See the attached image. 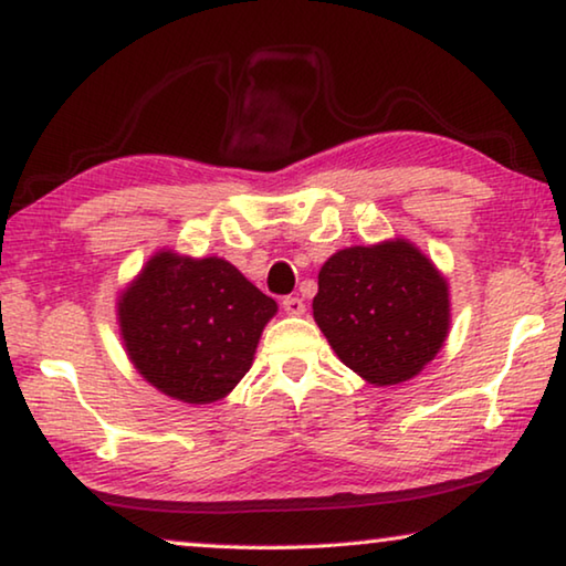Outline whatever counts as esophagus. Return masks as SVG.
I'll return each mask as SVG.
<instances>
[{
  "label": "esophagus",
  "instance_id": "34e87169",
  "mask_svg": "<svg viewBox=\"0 0 566 566\" xmlns=\"http://www.w3.org/2000/svg\"><path fill=\"white\" fill-rule=\"evenodd\" d=\"M284 312L292 314V317H300V314H304V302L300 300V296H284Z\"/></svg>",
  "mask_w": 566,
  "mask_h": 566
}]
</instances>
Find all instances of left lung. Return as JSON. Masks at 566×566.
Listing matches in <instances>:
<instances>
[{
	"label": "left lung",
	"instance_id": "obj_1",
	"mask_svg": "<svg viewBox=\"0 0 566 566\" xmlns=\"http://www.w3.org/2000/svg\"><path fill=\"white\" fill-rule=\"evenodd\" d=\"M314 322L369 385H399L437 357L449 332V286L407 239L349 247L319 270Z\"/></svg>",
	"mask_w": 566,
	"mask_h": 566
}]
</instances>
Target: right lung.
<instances>
[{"label": "right lung", "mask_w": 566, "mask_h": 566, "mask_svg": "<svg viewBox=\"0 0 566 566\" xmlns=\"http://www.w3.org/2000/svg\"><path fill=\"white\" fill-rule=\"evenodd\" d=\"M276 302L219 256L161 249L119 294V332L134 369L187 405L227 397L249 367Z\"/></svg>", "instance_id": "right-lung-1"}]
</instances>
